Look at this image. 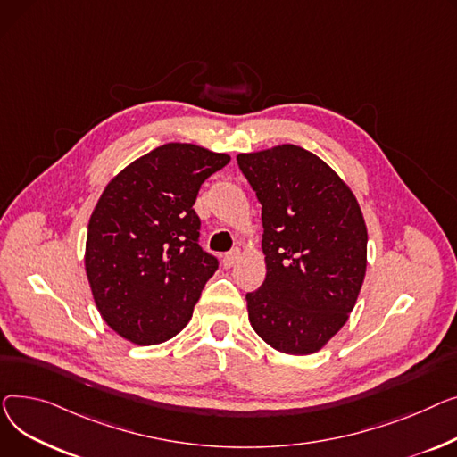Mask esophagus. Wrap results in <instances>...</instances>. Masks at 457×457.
<instances>
[{
	"label": "esophagus",
	"mask_w": 457,
	"mask_h": 457,
	"mask_svg": "<svg viewBox=\"0 0 457 457\" xmlns=\"http://www.w3.org/2000/svg\"><path fill=\"white\" fill-rule=\"evenodd\" d=\"M239 256H241V251H239V249H234V251L223 254L221 262H223V265L228 270V267H234V265H236V262L239 260Z\"/></svg>",
	"instance_id": "obj_1"
}]
</instances>
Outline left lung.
Here are the masks:
<instances>
[{
    "instance_id": "8db88e82",
    "label": "left lung",
    "mask_w": 457,
    "mask_h": 457,
    "mask_svg": "<svg viewBox=\"0 0 457 457\" xmlns=\"http://www.w3.org/2000/svg\"><path fill=\"white\" fill-rule=\"evenodd\" d=\"M262 204L265 280L247 293L254 332L275 351H320L351 317L367 270V225L348 184L293 144L239 153Z\"/></svg>"
}]
</instances>
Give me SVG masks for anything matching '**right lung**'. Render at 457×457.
Here are the masks:
<instances>
[{"instance_id":"add662e5","label":"right lung","mask_w":457,"mask_h":457,"mask_svg":"<svg viewBox=\"0 0 457 457\" xmlns=\"http://www.w3.org/2000/svg\"><path fill=\"white\" fill-rule=\"evenodd\" d=\"M230 162L195 144H164L123 168L92 212L85 270L94 303L116 334L156 345L190 323L218 260L197 239L201 184Z\"/></svg>"}]
</instances>
